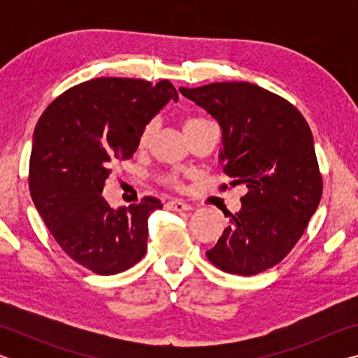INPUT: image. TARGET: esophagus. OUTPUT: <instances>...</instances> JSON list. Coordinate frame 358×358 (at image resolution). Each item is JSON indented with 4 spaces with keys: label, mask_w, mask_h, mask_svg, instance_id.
<instances>
[{
    "label": "esophagus",
    "mask_w": 358,
    "mask_h": 358,
    "mask_svg": "<svg viewBox=\"0 0 358 358\" xmlns=\"http://www.w3.org/2000/svg\"><path fill=\"white\" fill-rule=\"evenodd\" d=\"M166 207H167L169 210H172V211H187V210H191V205H187V203L181 202V201H171V202H167Z\"/></svg>",
    "instance_id": "obj_1"
}]
</instances>
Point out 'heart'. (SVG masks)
I'll list each match as a JSON object with an SVG mask.
<instances>
[{"mask_svg": "<svg viewBox=\"0 0 358 358\" xmlns=\"http://www.w3.org/2000/svg\"><path fill=\"white\" fill-rule=\"evenodd\" d=\"M202 120H203V118H194V120L186 121L185 128H187V126H191V124H196V123H199V121H202ZM153 129H155L153 123H150V124L145 126V129H143L142 136H141V147H143V145H147V143H148L151 134H153Z\"/></svg>", "mask_w": 358, "mask_h": 358, "instance_id": "obj_1", "label": "heart"}]
</instances>
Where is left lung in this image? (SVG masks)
<instances>
[{
  "mask_svg": "<svg viewBox=\"0 0 358 358\" xmlns=\"http://www.w3.org/2000/svg\"><path fill=\"white\" fill-rule=\"evenodd\" d=\"M180 93L221 128L220 164L230 185L248 187L210 262L230 275L252 276L287 256L322 196L311 129L296 108L248 82H217Z\"/></svg>",
  "mask_w": 358,
  "mask_h": 358,
  "instance_id": "1",
  "label": "left lung"
}]
</instances>
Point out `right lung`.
<instances>
[{
	"label": "right lung",
	"instance_id": "add662e5",
	"mask_svg": "<svg viewBox=\"0 0 358 358\" xmlns=\"http://www.w3.org/2000/svg\"><path fill=\"white\" fill-rule=\"evenodd\" d=\"M178 93L169 80L101 77L69 88L36 124L29 191L47 229L77 264L98 275L131 268L147 252L148 217L162 203L112 208L101 196L113 161L136 153L141 136Z\"/></svg>",
	"mask_w": 358,
	"mask_h": 358
}]
</instances>
